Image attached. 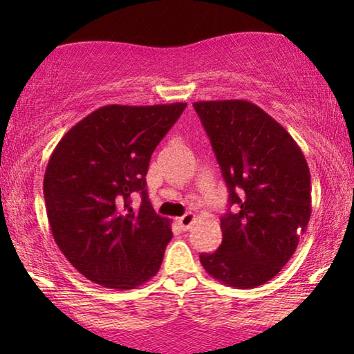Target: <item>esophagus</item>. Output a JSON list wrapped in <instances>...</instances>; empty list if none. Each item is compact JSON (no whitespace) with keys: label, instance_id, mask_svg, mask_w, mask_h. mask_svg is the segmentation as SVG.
Listing matches in <instances>:
<instances>
[{"label":"esophagus","instance_id":"esophagus-1","mask_svg":"<svg viewBox=\"0 0 354 354\" xmlns=\"http://www.w3.org/2000/svg\"><path fill=\"white\" fill-rule=\"evenodd\" d=\"M177 222L180 224L182 229H188V227H190L193 222H195V214H193V212H187V214L178 217Z\"/></svg>","mask_w":354,"mask_h":354}]
</instances>
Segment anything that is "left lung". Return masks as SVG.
<instances>
[{
  "instance_id": "obj_1",
  "label": "left lung",
  "mask_w": 354,
  "mask_h": 354,
  "mask_svg": "<svg viewBox=\"0 0 354 354\" xmlns=\"http://www.w3.org/2000/svg\"><path fill=\"white\" fill-rule=\"evenodd\" d=\"M229 190L222 243L200 254L212 279L254 288L275 277L311 217V174L292 135L246 100L193 103Z\"/></svg>"
}]
</instances>
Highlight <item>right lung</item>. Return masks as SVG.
Masks as SVG:
<instances>
[{
    "mask_svg": "<svg viewBox=\"0 0 354 354\" xmlns=\"http://www.w3.org/2000/svg\"><path fill=\"white\" fill-rule=\"evenodd\" d=\"M187 103L108 104L77 122L48 161L43 195L57 248L106 288L130 290L158 274L171 221L147 193L149 158ZM133 192L142 195L137 210Z\"/></svg>",
    "mask_w": 354,
    "mask_h": 354,
    "instance_id": "add662e5",
    "label": "right lung"
}]
</instances>
